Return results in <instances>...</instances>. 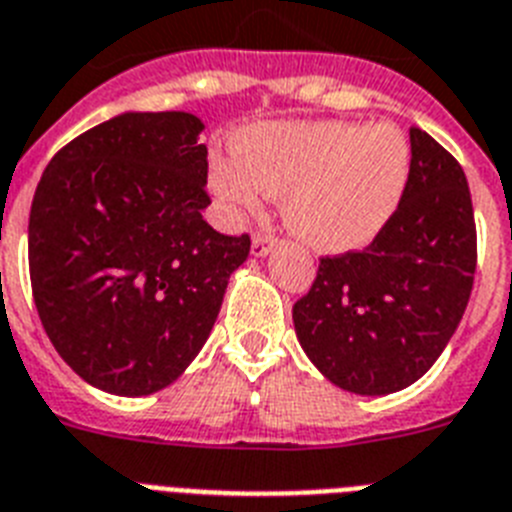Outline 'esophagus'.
Segmentation results:
<instances>
[{
    "instance_id": "esophagus-1",
    "label": "esophagus",
    "mask_w": 512,
    "mask_h": 512,
    "mask_svg": "<svg viewBox=\"0 0 512 512\" xmlns=\"http://www.w3.org/2000/svg\"><path fill=\"white\" fill-rule=\"evenodd\" d=\"M273 249V239L265 234H257L255 239H252V255L255 257H265Z\"/></svg>"
}]
</instances>
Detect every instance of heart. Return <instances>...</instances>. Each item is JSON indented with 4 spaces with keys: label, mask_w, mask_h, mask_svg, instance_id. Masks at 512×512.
I'll list each match as a JSON object with an SVG mask.
<instances>
[{
    "label": "heart",
    "mask_w": 512,
    "mask_h": 512,
    "mask_svg": "<svg viewBox=\"0 0 512 512\" xmlns=\"http://www.w3.org/2000/svg\"><path fill=\"white\" fill-rule=\"evenodd\" d=\"M231 158H213L210 190L231 216L281 195L291 231L320 252L369 244L401 203L411 169L401 130L362 122H268L239 132Z\"/></svg>",
    "instance_id": "1"
}]
</instances>
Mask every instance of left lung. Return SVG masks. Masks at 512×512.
Listing matches in <instances>:
<instances>
[{
    "label": "left lung",
    "instance_id": "left-lung-1",
    "mask_svg": "<svg viewBox=\"0 0 512 512\" xmlns=\"http://www.w3.org/2000/svg\"><path fill=\"white\" fill-rule=\"evenodd\" d=\"M476 270L474 205L461 163L419 127L401 203L362 252L322 257L294 304L296 338L333 385L388 395L437 362Z\"/></svg>",
    "mask_w": 512,
    "mask_h": 512
}]
</instances>
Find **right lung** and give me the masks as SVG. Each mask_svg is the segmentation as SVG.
Returning <instances> with one entry per match:
<instances>
[{
	"label": "right lung",
	"instance_id": "right-lung-1",
	"mask_svg": "<svg viewBox=\"0 0 512 512\" xmlns=\"http://www.w3.org/2000/svg\"><path fill=\"white\" fill-rule=\"evenodd\" d=\"M205 124L124 111L51 158L28 221L30 286L57 354L88 385L150 395L190 367L249 236L218 234Z\"/></svg>",
	"mask_w": 512,
	"mask_h": 512
}]
</instances>
